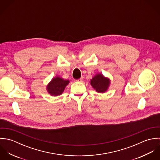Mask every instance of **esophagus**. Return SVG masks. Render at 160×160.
I'll use <instances>...</instances> for the list:
<instances>
[{"mask_svg":"<svg viewBox=\"0 0 160 160\" xmlns=\"http://www.w3.org/2000/svg\"><path fill=\"white\" fill-rule=\"evenodd\" d=\"M83 77H81L80 79H76V81H77V82H82V80H83Z\"/></svg>","mask_w":160,"mask_h":160,"instance_id":"1","label":"esophagus"}]
</instances>
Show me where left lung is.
Here are the masks:
<instances>
[{"label":"left lung","instance_id":"1","mask_svg":"<svg viewBox=\"0 0 160 160\" xmlns=\"http://www.w3.org/2000/svg\"><path fill=\"white\" fill-rule=\"evenodd\" d=\"M92 86L98 92H105L108 88L110 81L102 74H98L91 80Z\"/></svg>","mask_w":160,"mask_h":160}]
</instances>
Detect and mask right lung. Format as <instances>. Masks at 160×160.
Masks as SVG:
<instances>
[{
    "mask_svg": "<svg viewBox=\"0 0 160 160\" xmlns=\"http://www.w3.org/2000/svg\"><path fill=\"white\" fill-rule=\"evenodd\" d=\"M68 83V80H64L59 77H56L47 86V91L52 95H59L62 93Z\"/></svg>",
    "mask_w": 160,
    "mask_h": 160,
    "instance_id": "add662e5",
    "label": "right lung"
}]
</instances>
